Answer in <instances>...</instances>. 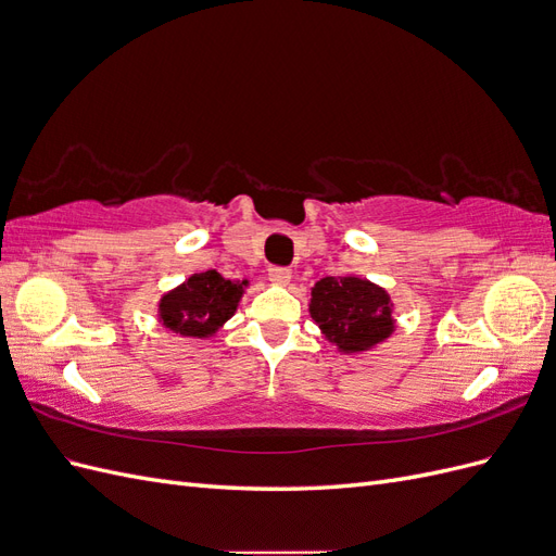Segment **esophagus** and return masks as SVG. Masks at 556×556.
<instances>
[{
	"mask_svg": "<svg viewBox=\"0 0 556 556\" xmlns=\"http://www.w3.org/2000/svg\"><path fill=\"white\" fill-rule=\"evenodd\" d=\"M268 280H271L274 285H280V288H285V285H290L292 274L288 271V268L274 266V268H268Z\"/></svg>",
	"mask_w": 556,
	"mask_h": 556,
	"instance_id": "1",
	"label": "esophagus"
}]
</instances>
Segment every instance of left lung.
<instances>
[{
    "label": "left lung",
    "instance_id": "left-lung-1",
    "mask_svg": "<svg viewBox=\"0 0 556 556\" xmlns=\"http://www.w3.org/2000/svg\"><path fill=\"white\" fill-rule=\"evenodd\" d=\"M311 319L341 355H364L396 331L394 301L357 274L325 276L311 288Z\"/></svg>",
    "mask_w": 556,
    "mask_h": 556
}]
</instances>
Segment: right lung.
Wrapping results in <instances>:
<instances>
[{
    "label": "right lung",
    "mask_w": 556,
    "mask_h": 556,
    "mask_svg": "<svg viewBox=\"0 0 556 556\" xmlns=\"http://www.w3.org/2000/svg\"><path fill=\"white\" fill-rule=\"evenodd\" d=\"M248 278L227 280L217 271H201L166 290L157 301V323L185 339H211L237 313Z\"/></svg>",
    "instance_id": "right-lung-1"
}]
</instances>
